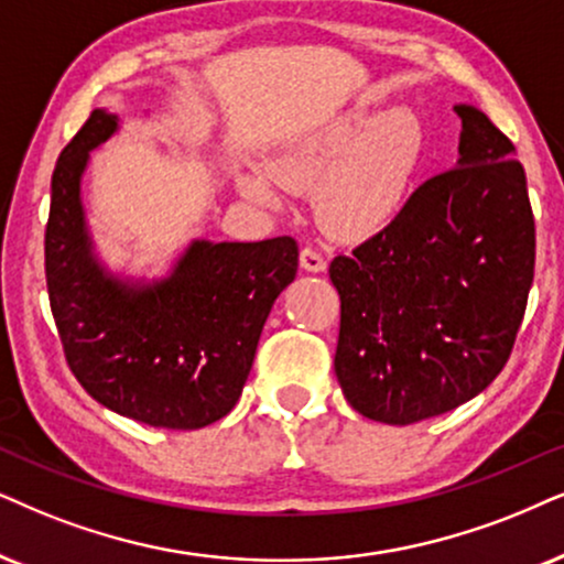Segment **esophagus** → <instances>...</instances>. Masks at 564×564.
<instances>
[{
  "mask_svg": "<svg viewBox=\"0 0 564 564\" xmlns=\"http://www.w3.org/2000/svg\"><path fill=\"white\" fill-rule=\"evenodd\" d=\"M299 262H302V268L310 270V273H323L325 265H327L323 254H319L317 249H312V247L302 249V254H299Z\"/></svg>",
  "mask_w": 564,
  "mask_h": 564,
  "instance_id": "1",
  "label": "esophagus"
}]
</instances>
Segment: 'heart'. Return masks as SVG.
<instances>
[{
    "instance_id": "heart-1",
    "label": "heart",
    "mask_w": 564,
    "mask_h": 564,
    "mask_svg": "<svg viewBox=\"0 0 564 564\" xmlns=\"http://www.w3.org/2000/svg\"><path fill=\"white\" fill-rule=\"evenodd\" d=\"M424 153V134L411 111L351 117L323 132L281 148L270 161L275 180L289 189L315 187L325 229L359 239L384 229L409 199ZM241 187L260 203H278L275 184L247 174Z\"/></svg>"
}]
</instances>
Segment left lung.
<instances>
[{
    "label": "left lung",
    "mask_w": 564,
    "mask_h": 564,
    "mask_svg": "<svg viewBox=\"0 0 564 564\" xmlns=\"http://www.w3.org/2000/svg\"><path fill=\"white\" fill-rule=\"evenodd\" d=\"M458 166L419 184L384 229L335 254V377L361 416L405 426L458 409L508 365L536 262L516 145L474 106Z\"/></svg>",
    "instance_id": "obj_1"
}]
</instances>
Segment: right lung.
I'll use <instances>...</instances> for the list:
<instances>
[{
  "label": "right lung",
  "mask_w": 564,
  "mask_h": 564,
  "mask_svg": "<svg viewBox=\"0 0 564 564\" xmlns=\"http://www.w3.org/2000/svg\"><path fill=\"white\" fill-rule=\"evenodd\" d=\"M113 130V113L93 111L52 176L46 286L64 359L106 409L199 430L237 405L270 306L296 275V239L195 241L166 281L142 289L106 275L90 254L80 176Z\"/></svg>",
  "instance_id": "add662e5"
}]
</instances>
